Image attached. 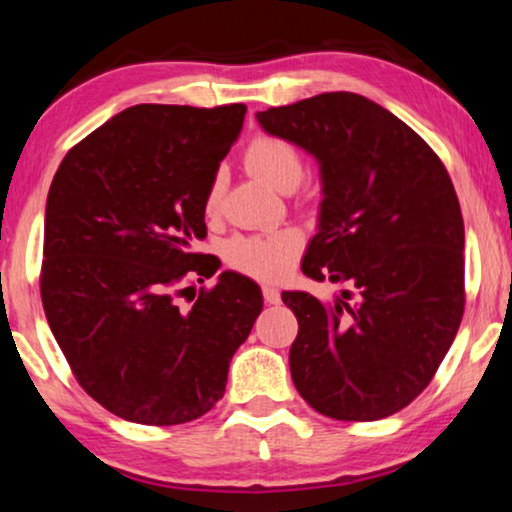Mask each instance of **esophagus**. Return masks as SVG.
I'll return each mask as SVG.
<instances>
[{"label":"esophagus","instance_id":"esophagus-1","mask_svg":"<svg viewBox=\"0 0 512 512\" xmlns=\"http://www.w3.org/2000/svg\"><path fill=\"white\" fill-rule=\"evenodd\" d=\"M263 298L268 305H279V300H282V293L275 286H263Z\"/></svg>","mask_w":512,"mask_h":512}]
</instances>
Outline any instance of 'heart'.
Returning <instances> with one entry per match:
<instances>
[{
	"mask_svg": "<svg viewBox=\"0 0 512 512\" xmlns=\"http://www.w3.org/2000/svg\"><path fill=\"white\" fill-rule=\"evenodd\" d=\"M244 163L256 177L277 191L296 188L303 179V158L291 142L275 135H258L244 151ZM223 198V174L216 172L205 193V212L216 214ZM303 249L296 230H272L261 235H235L223 244V261L230 268L261 282H272L291 270Z\"/></svg>",
	"mask_w": 512,
	"mask_h": 512,
	"instance_id": "obj_1",
	"label": "heart"
}]
</instances>
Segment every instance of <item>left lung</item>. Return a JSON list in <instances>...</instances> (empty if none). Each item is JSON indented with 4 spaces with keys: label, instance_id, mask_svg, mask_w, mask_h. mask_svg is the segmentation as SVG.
I'll return each mask as SVG.
<instances>
[{
    "label": "left lung",
    "instance_id": "obj_1",
    "mask_svg": "<svg viewBox=\"0 0 512 512\" xmlns=\"http://www.w3.org/2000/svg\"><path fill=\"white\" fill-rule=\"evenodd\" d=\"M256 118L319 160L324 200L303 272L352 286L331 305L282 293L298 319L293 384L342 422L394 415L429 387L464 317V219L450 174L363 95L321 93Z\"/></svg>",
    "mask_w": 512,
    "mask_h": 512
}]
</instances>
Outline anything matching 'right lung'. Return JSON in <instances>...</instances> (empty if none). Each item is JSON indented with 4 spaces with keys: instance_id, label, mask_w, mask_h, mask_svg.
I'll return each instance as SVG.
<instances>
[{
    "instance_id": "obj_1",
    "label": "right lung",
    "mask_w": 512,
    "mask_h": 512,
    "mask_svg": "<svg viewBox=\"0 0 512 512\" xmlns=\"http://www.w3.org/2000/svg\"><path fill=\"white\" fill-rule=\"evenodd\" d=\"M244 104H135L81 139L46 200L41 303L88 396L135 424L198 419L223 398L228 366L263 310L261 289L221 272L179 307L186 277L219 265L205 193L240 135Z\"/></svg>"
}]
</instances>
